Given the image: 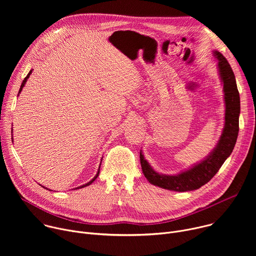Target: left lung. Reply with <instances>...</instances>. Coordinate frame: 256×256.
I'll list each match as a JSON object with an SVG mask.
<instances>
[{
    "mask_svg": "<svg viewBox=\"0 0 256 256\" xmlns=\"http://www.w3.org/2000/svg\"><path fill=\"white\" fill-rule=\"evenodd\" d=\"M214 56L218 60V66L223 82L226 103L225 126L220 140L206 160L188 171L174 176L162 175L155 172L140 152L142 173L150 184L174 192H190L198 190L208 184L216 175L226 159L231 155L235 147L239 132L240 96L236 85L235 75L228 60L218 52H214Z\"/></svg>",
    "mask_w": 256,
    "mask_h": 256,
    "instance_id": "left-lung-1",
    "label": "left lung"
}]
</instances>
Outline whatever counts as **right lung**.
<instances>
[{
	"label": "right lung",
	"instance_id": "right-lung-1",
	"mask_svg": "<svg viewBox=\"0 0 256 256\" xmlns=\"http://www.w3.org/2000/svg\"><path fill=\"white\" fill-rule=\"evenodd\" d=\"M31 72H32V70H30V72H28V75H27V76H26V77H25V79H24V80H23V82H22V84H21V87H20V90H19V93H20V92H21V90H22V88H23V87H24V85H25V83H26V81H27V79H28V78H29V76H30V74H31ZM99 168H100V167H99ZM99 171H100V169H98V172H97V174H96V176H95V177H94V178H93V179H92V180H91V181H89V182H88V184H84V186H80V188H85V186H90V184H92V182H93V181H94V180H95V179H96V178H97V177H98V175H99ZM46 190H48V188H46Z\"/></svg>",
	"mask_w": 256,
	"mask_h": 256
}]
</instances>
